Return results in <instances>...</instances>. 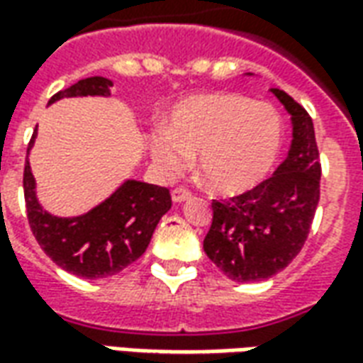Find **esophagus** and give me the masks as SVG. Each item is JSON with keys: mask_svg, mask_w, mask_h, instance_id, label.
Instances as JSON below:
<instances>
[{"mask_svg": "<svg viewBox=\"0 0 363 363\" xmlns=\"http://www.w3.org/2000/svg\"><path fill=\"white\" fill-rule=\"evenodd\" d=\"M171 198H173L174 204H181V202L190 200V192L186 189H174L173 192H171Z\"/></svg>", "mask_w": 363, "mask_h": 363, "instance_id": "obj_1", "label": "esophagus"}]
</instances>
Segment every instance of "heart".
Returning a JSON list of instances; mask_svg holds the SVG:
<instances>
[{
	"label": "heart",
	"instance_id": "b5f03b06",
	"mask_svg": "<svg viewBox=\"0 0 363 363\" xmlns=\"http://www.w3.org/2000/svg\"><path fill=\"white\" fill-rule=\"evenodd\" d=\"M281 140L284 124L272 104L213 91L174 104L169 128L151 135V157L161 173L177 174L198 155L206 184L221 196H239L272 173Z\"/></svg>",
	"mask_w": 363,
	"mask_h": 363
}]
</instances>
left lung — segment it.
<instances>
[{"label":"left lung","mask_w":363,"mask_h":363,"mask_svg":"<svg viewBox=\"0 0 363 363\" xmlns=\"http://www.w3.org/2000/svg\"><path fill=\"white\" fill-rule=\"evenodd\" d=\"M252 75V74H247ZM291 120L288 157L257 189L213 200L204 251L233 281H262L288 267L309 235L319 204L320 163L311 116L286 91L270 89Z\"/></svg>","instance_id":"1"}]
</instances>
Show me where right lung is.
I'll return each instance as SVG.
<instances>
[{"mask_svg": "<svg viewBox=\"0 0 363 363\" xmlns=\"http://www.w3.org/2000/svg\"><path fill=\"white\" fill-rule=\"evenodd\" d=\"M111 79L95 75L58 91L48 104L72 96H111ZM35 140L36 130L28 143L23 189L28 223L40 249L60 268L87 280L114 276L140 259L159 220L171 210L169 190L126 179L89 212L69 218L54 216L40 204L36 194V181L28 163Z\"/></svg>", "mask_w": 363, "mask_h": 363, "instance_id": "1", "label": "right lung"}]
</instances>
